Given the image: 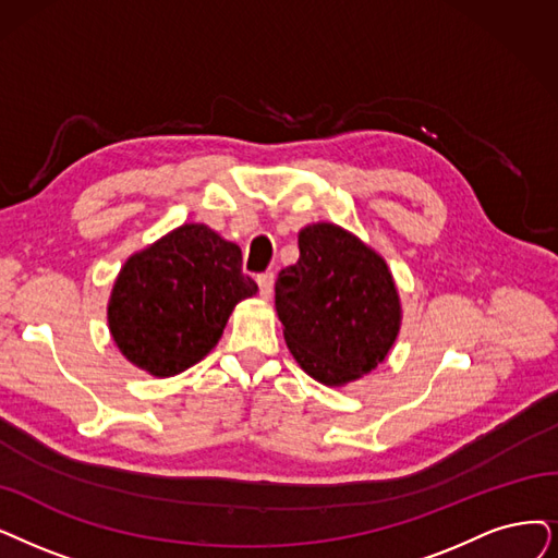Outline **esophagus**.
<instances>
[{"instance_id":"34e87169","label":"esophagus","mask_w":558,"mask_h":558,"mask_svg":"<svg viewBox=\"0 0 558 558\" xmlns=\"http://www.w3.org/2000/svg\"><path fill=\"white\" fill-rule=\"evenodd\" d=\"M258 288H260V298L263 300H270L275 293V272H263L258 275Z\"/></svg>"}]
</instances>
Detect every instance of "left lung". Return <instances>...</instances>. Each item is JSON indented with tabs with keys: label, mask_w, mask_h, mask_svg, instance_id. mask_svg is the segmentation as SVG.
I'll use <instances>...</instances> for the list:
<instances>
[{
	"label": "left lung",
	"mask_w": 558,
	"mask_h": 558,
	"mask_svg": "<svg viewBox=\"0 0 558 558\" xmlns=\"http://www.w3.org/2000/svg\"><path fill=\"white\" fill-rule=\"evenodd\" d=\"M300 258L279 272L275 308L288 350L327 387L368 375L391 352L403 306L387 260L331 221L298 233Z\"/></svg>",
	"instance_id": "obj_1"
}]
</instances>
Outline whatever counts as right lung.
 Masks as SVG:
<instances>
[{"mask_svg": "<svg viewBox=\"0 0 558 558\" xmlns=\"http://www.w3.org/2000/svg\"><path fill=\"white\" fill-rule=\"evenodd\" d=\"M256 293L238 244L190 221L128 256L111 286L107 325L132 366L173 377L204 360L235 304Z\"/></svg>", "mask_w": 558, "mask_h": 558, "instance_id": "right-lung-1", "label": "right lung"}]
</instances>
